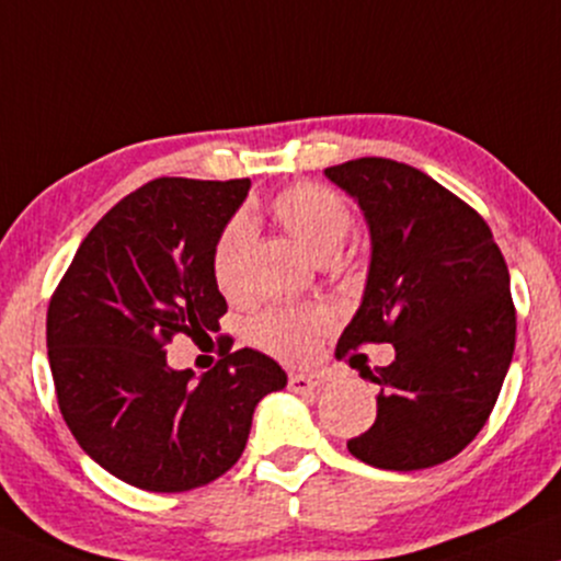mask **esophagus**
Returning a JSON list of instances; mask_svg holds the SVG:
<instances>
[{
  "mask_svg": "<svg viewBox=\"0 0 561 561\" xmlns=\"http://www.w3.org/2000/svg\"><path fill=\"white\" fill-rule=\"evenodd\" d=\"M288 387H291L294 392H314V390H320V387H322V377L291 371V375H288Z\"/></svg>",
  "mask_w": 561,
  "mask_h": 561,
  "instance_id": "esophagus-1",
  "label": "esophagus"
}]
</instances>
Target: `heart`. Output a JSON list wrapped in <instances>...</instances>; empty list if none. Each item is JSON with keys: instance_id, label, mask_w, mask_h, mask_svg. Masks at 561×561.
Here are the masks:
<instances>
[{"instance_id": "1", "label": "heart", "mask_w": 561, "mask_h": 561, "mask_svg": "<svg viewBox=\"0 0 561 561\" xmlns=\"http://www.w3.org/2000/svg\"><path fill=\"white\" fill-rule=\"evenodd\" d=\"M270 216L283 231L317 262H330L341 254L351 231L354 213L341 195L320 184H294L270 199ZM252 226L244 216L231 218L213 247V278L226 296H239L244 288V265ZM333 328V314L324 307H273L254 317L252 341L267 354L304 362L314 354L317 343Z\"/></svg>"}]
</instances>
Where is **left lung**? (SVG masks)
I'll return each mask as SVG.
<instances>
[{
  "instance_id": "1",
  "label": "left lung",
  "mask_w": 561,
  "mask_h": 561,
  "mask_svg": "<svg viewBox=\"0 0 561 561\" xmlns=\"http://www.w3.org/2000/svg\"><path fill=\"white\" fill-rule=\"evenodd\" d=\"M324 176L362 207L371 237L364 299L337 356L392 343L377 419L348 453L385 471L439 466L473 442L515 351V304L500 247L471 205L424 171L356 158Z\"/></svg>"
}]
</instances>
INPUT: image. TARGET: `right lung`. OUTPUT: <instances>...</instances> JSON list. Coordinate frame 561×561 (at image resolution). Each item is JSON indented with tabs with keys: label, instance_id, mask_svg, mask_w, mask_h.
Wrapping results in <instances>:
<instances>
[{
	"label": "right lung",
	"instance_id": "right-lung-1",
	"mask_svg": "<svg viewBox=\"0 0 561 561\" xmlns=\"http://www.w3.org/2000/svg\"><path fill=\"white\" fill-rule=\"evenodd\" d=\"M249 179L161 176L90 228L46 314L59 411L78 445L129 486L190 492L244 453L254 408L286 371L260 351H231L199 379L165 364L174 335L207 337L226 314L213 247Z\"/></svg>",
	"mask_w": 561,
	"mask_h": 561
}]
</instances>
